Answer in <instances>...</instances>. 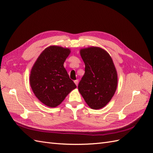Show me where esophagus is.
Returning a JSON list of instances; mask_svg holds the SVG:
<instances>
[{"label": "esophagus", "mask_w": 153, "mask_h": 153, "mask_svg": "<svg viewBox=\"0 0 153 153\" xmlns=\"http://www.w3.org/2000/svg\"><path fill=\"white\" fill-rule=\"evenodd\" d=\"M78 79H76V80H75L74 81V83H75V84H76V85L77 86V85H78Z\"/></svg>", "instance_id": "1"}]
</instances>
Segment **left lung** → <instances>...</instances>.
Here are the masks:
<instances>
[{"label": "left lung", "mask_w": 153, "mask_h": 153, "mask_svg": "<svg viewBox=\"0 0 153 153\" xmlns=\"http://www.w3.org/2000/svg\"><path fill=\"white\" fill-rule=\"evenodd\" d=\"M80 54L85 68L79 91L91 108H102L114 95L118 83L112 58L106 51L96 47L82 49Z\"/></svg>", "instance_id": "1"}]
</instances>
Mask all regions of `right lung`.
<instances>
[{
  "label": "right lung",
  "mask_w": 153,
  "mask_h": 153,
  "mask_svg": "<svg viewBox=\"0 0 153 153\" xmlns=\"http://www.w3.org/2000/svg\"><path fill=\"white\" fill-rule=\"evenodd\" d=\"M70 50L51 46L42 52L30 74V85L35 95L44 105L56 107L71 90L76 88L64 63Z\"/></svg>",
  "instance_id": "obj_1"
}]
</instances>
